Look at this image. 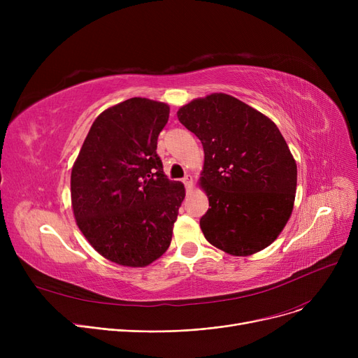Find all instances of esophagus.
I'll return each mask as SVG.
<instances>
[{
    "label": "esophagus",
    "instance_id": "esophagus-1",
    "mask_svg": "<svg viewBox=\"0 0 358 358\" xmlns=\"http://www.w3.org/2000/svg\"><path fill=\"white\" fill-rule=\"evenodd\" d=\"M182 182L185 184V189H187V190H192V187H193V177H192L190 174H187V176L182 178Z\"/></svg>",
    "mask_w": 358,
    "mask_h": 358
}]
</instances>
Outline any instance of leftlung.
I'll return each mask as SVG.
<instances>
[{
  "mask_svg": "<svg viewBox=\"0 0 358 358\" xmlns=\"http://www.w3.org/2000/svg\"><path fill=\"white\" fill-rule=\"evenodd\" d=\"M201 141L200 185L210 209L200 219L204 238L235 257L267 248L292 215L297 166L278 127L251 106L215 92L177 111Z\"/></svg>",
  "mask_w": 358,
  "mask_h": 358,
  "instance_id": "1",
  "label": "left lung"
}]
</instances>
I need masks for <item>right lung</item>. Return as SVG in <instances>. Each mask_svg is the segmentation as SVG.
Instances as JSON below:
<instances>
[{
  "instance_id": "right-lung-1",
  "label": "right lung",
  "mask_w": 358,
  "mask_h": 358,
  "mask_svg": "<svg viewBox=\"0 0 358 358\" xmlns=\"http://www.w3.org/2000/svg\"><path fill=\"white\" fill-rule=\"evenodd\" d=\"M165 103L134 97L94 120L71 173L73 216L104 258L145 267L169 247L185 190L157 154Z\"/></svg>"
}]
</instances>
